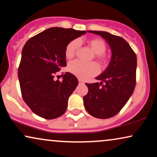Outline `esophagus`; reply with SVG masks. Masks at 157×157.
<instances>
[{
    "instance_id": "esophagus-1",
    "label": "esophagus",
    "mask_w": 157,
    "mask_h": 157,
    "mask_svg": "<svg viewBox=\"0 0 157 157\" xmlns=\"http://www.w3.org/2000/svg\"><path fill=\"white\" fill-rule=\"evenodd\" d=\"M78 81H79V83H84V81H82V80H81V79H78Z\"/></svg>"
}]
</instances>
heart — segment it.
I'll return each instance as SVG.
<instances>
[{
  "label": "heart",
  "instance_id": "b5f03b06",
  "mask_svg": "<svg viewBox=\"0 0 157 157\" xmlns=\"http://www.w3.org/2000/svg\"><path fill=\"white\" fill-rule=\"evenodd\" d=\"M88 44L91 47L92 51L96 54V58L101 63H104L106 61V57L104 55V53L106 49L105 43L99 38H94V39L89 40ZM78 47L79 41L78 40H74L70 42L66 48V57L68 59H72L76 54ZM68 71L78 78L85 80L97 74L99 72V68L95 63H87L78 61V60H76L69 63Z\"/></svg>",
  "mask_w": 157,
  "mask_h": 157
}]
</instances>
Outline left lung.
<instances>
[{"mask_svg":"<svg viewBox=\"0 0 157 157\" xmlns=\"http://www.w3.org/2000/svg\"><path fill=\"white\" fill-rule=\"evenodd\" d=\"M87 32L101 36L106 40L111 48V58L106 70L96 77L101 82L86 83L89 92L83 96V104L94 117L109 119L121 111L134 92L136 56L123 38L106 31Z\"/></svg>","mask_w":157,"mask_h":157,"instance_id":"left-lung-1","label":"left lung"}]
</instances>
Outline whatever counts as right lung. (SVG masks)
<instances>
[{
	"label": "right lung",
	"mask_w": 157,
	"mask_h": 157,
	"mask_svg": "<svg viewBox=\"0 0 157 157\" xmlns=\"http://www.w3.org/2000/svg\"><path fill=\"white\" fill-rule=\"evenodd\" d=\"M85 33L53 27L31 38L23 46L18 73L21 91L25 104L38 117L53 119L66 111L78 79L66 72L62 81H55L54 74L66 66L67 45Z\"/></svg>",
	"instance_id": "right-lung-1"
}]
</instances>
